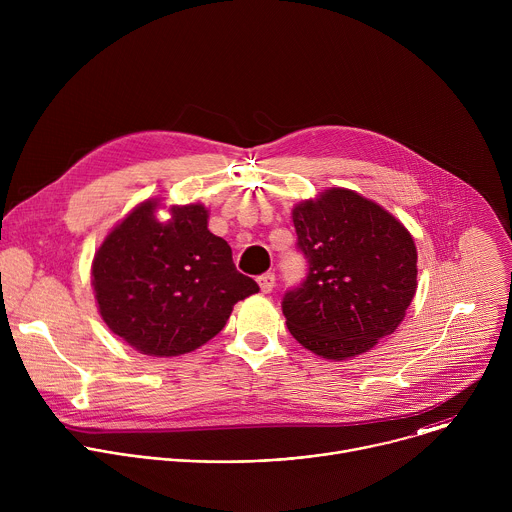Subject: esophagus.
Returning a JSON list of instances; mask_svg holds the SVG:
<instances>
[{
	"mask_svg": "<svg viewBox=\"0 0 512 512\" xmlns=\"http://www.w3.org/2000/svg\"><path fill=\"white\" fill-rule=\"evenodd\" d=\"M257 283H259L263 294H269V291H273V287H275V275L273 273H263V275L257 277Z\"/></svg>",
	"mask_w": 512,
	"mask_h": 512,
	"instance_id": "obj_1",
	"label": "esophagus"
}]
</instances>
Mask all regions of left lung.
I'll return each instance as SVG.
<instances>
[{"instance_id":"8db88e82","label":"left lung","mask_w":512,"mask_h":512,"mask_svg":"<svg viewBox=\"0 0 512 512\" xmlns=\"http://www.w3.org/2000/svg\"><path fill=\"white\" fill-rule=\"evenodd\" d=\"M306 279L285 291V324L302 346L344 360L395 332L417 289V251L393 214L344 188L294 208Z\"/></svg>"}]
</instances>
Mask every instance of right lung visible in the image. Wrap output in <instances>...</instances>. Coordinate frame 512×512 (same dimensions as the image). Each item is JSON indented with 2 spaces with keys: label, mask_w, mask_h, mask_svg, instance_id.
<instances>
[{
  "label": "right lung",
  "mask_w": 512,
  "mask_h": 512,
  "mask_svg": "<svg viewBox=\"0 0 512 512\" xmlns=\"http://www.w3.org/2000/svg\"><path fill=\"white\" fill-rule=\"evenodd\" d=\"M139 204L99 247L93 287L105 324L150 356L190 352L221 332L259 285L237 271L229 243L208 231L200 204L160 223Z\"/></svg>",
  "instance_id": "add662e5"
}]
</instances>
